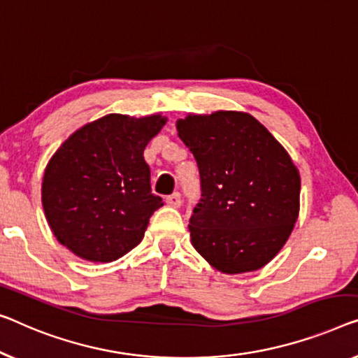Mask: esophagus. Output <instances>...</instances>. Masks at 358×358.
<instances>
[{
  "instance_id": "esophagus-1",
  "label": "esophagus",
  "mask_w": 358,
  "mask_h": 358,
  "mask_svg": "<svg viewBox=\"0 0 358 358\" xmlns=\"http://www.w3.org/2000/svg\"><path fill=\"white\" fill-rule=\"evenodd\" d=\"M167 204L172 206V207H180L181 206V196L180 193H173L167 196Z\"/></svg>"
}]
</instances>
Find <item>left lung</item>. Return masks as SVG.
<instances>
[{"label":"left lung","instance_id":"obj_1","mask_svg":"<svg viewBox=\"0 0 358 358\" xmlns=\"http://www.w3.org/2000/svg\"><path fill=\"white\" fill-rule=\"evenodd\" d=\"M177 130L199 167L202 197L188 225L194 249L223 273L262 268L299 217L301 177L289 154L246 112L189 114Z\"/></svg>","mask_w":358,"mask_h":358}]
</instances>
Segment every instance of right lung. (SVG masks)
<instances>
[{
    "mask_svg": "<svg viewBox=\"0 0 358 358\" xmlns=\"http://www.w3.org/2000/svg\"><path fill=\"white\" fill-rule=\"evenodd\" d=\"M167 119L109 114L78 128L55 152L41 183L51 231L90 262H112L141 243L164 206L143 152Z\"/></svg>",
    "mask_w": 358,
    "mask_h": 358,
    "instance_id": "right-lung-1",
    "label": "right lung"
}]
</instances>
